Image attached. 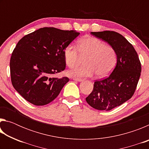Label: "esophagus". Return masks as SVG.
<instances>
[{
	"label": "esophagus",
	"instance_id": "1",
	"mask_svg": "<svg viewBox=\"0 0 149 149\" xmlns=\"http://www.w3.org/2000/svg\"><path fill=\"white\" fill-rule=\"evenodd\" d=\"M73 80L75 81H79V82L83 81V79H75V78H73Z\"/></svg>",
	"mask_w": 149,
	"mask_h": 149
}]
</instances>
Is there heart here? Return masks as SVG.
<instances>
[{"mask_svg":"<svg viewBox=\"0 0 149 149\" xmlns=\"http://www.w3.org/2000/svg\"><path fill=\"white\" fill-rule=\"evenodd\" d=\"M79 49L74 44L66 46L63 52L65 62L73 68L79 63L81 56H87L85 65L78 66L68 72L69 76L81 79L92 77L95 74L99 77L110 74L117 62V54L112 47L94 37L87 36L79 41Z\"/></svg>","mask_w":149,"mask_h":149,"instance_id":"b5f03b06","label":"heart"}]
</instances>
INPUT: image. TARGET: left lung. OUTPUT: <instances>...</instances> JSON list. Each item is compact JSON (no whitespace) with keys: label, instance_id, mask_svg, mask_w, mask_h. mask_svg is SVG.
I'll use <instances>...</instances> for the list:
<instances>
[{"label":"left lung","instance_id":"1","mask_svg":"<svg viewBox=\"0 0 149 149\" xmlns=\"http://www.w3.org/2000/svg\"><path fill=\"white\" fill-rule=\"evenodd\" d=\"M115 49L117 63L107 78L97 80L91 93L86 98L91 107L99 110H111L132 98L137 87L141 65L134 47L124 37L115 31L91 32Z\"/></svg>","mask_w":149,"mask_h":149}]
</instances>
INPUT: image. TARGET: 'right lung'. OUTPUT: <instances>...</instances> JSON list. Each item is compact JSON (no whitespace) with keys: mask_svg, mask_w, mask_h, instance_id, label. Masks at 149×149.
<instances>
[{"mask_svg":"<svg viewBox=\"0 0 149 149\" xmlns=\"http://www.w3.org/2000/svg\"><path fill=\"white\" fill-rule=\"evenodd\" d=\"M79 35L74 30L43 27L19 40L10 62L11 81L27 101L43 106L58 97L70 79L52 76L65 68L63 52Z\"/></svg>","mask_w":149,"mask_h":149,"instance_id":"1","label":"right lung"}]
</instances>
